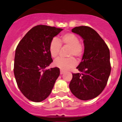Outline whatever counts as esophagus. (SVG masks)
Here are the masks:
<instances>
[{"label":"esophagus","mask_w":122,"mask_h":122,"mask_svg":"<svg viewBox=\"0 0 122 122\" xmlns=\"http://www.w3.org/2000/svg\"><path fill=\"white\" fill-rule=\"evenodd\" d=\"M65 72V71H63V70H60V74H61V75H62V74H63V73Z\"/></svg>","instance_id":"34e87169"}]
</instances>
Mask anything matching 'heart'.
<instances>
[{
    "mask_svg": "<svg viewBox=\"0 0 122 122\" xmlns=\"http://www.w3.org/2000/svg\"><path fill=\"white\" fill-rule=\"evenodd\" d=\"M61 46L69 47L68 56H75L80 59L84 54V48L83 45L79 42L77 36L72 33H66L60 36L58 39L53 38L50 42L49 51L51 56L56 58L60 53ZM76 65V60L74 57L68 58L60 57L55 60L54 65L63 71L68 70L74 68Z\"/></svg>",
    "mask_w": 122,
    "mask_h": 122,
    "instance_id": "heart-1",
    "label": "heart"
}]
</instances>
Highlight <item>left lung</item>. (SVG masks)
<instances>
[{
	"label": "left lung",
	"instance_id": "obj_1",
	"mask_svg": "<svg viewBox=\"0 0 122 122\" xmlns=\"http://www.w3.org/2000/svg\"><path fill=\"white\" fill-rule=\"evenodd\" d=\"M72 32L84 40V52L76 69L80 72L72 74L69 89L81 100L93 99L101 93L107 84L111 72L110 50L98 33L88 26H78Z\"/></svg>",
	"mask_w": 122,
	"mask_h": 122
}]
</instances>
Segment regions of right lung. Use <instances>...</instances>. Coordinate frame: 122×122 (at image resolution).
<instances>
[{
  "label": "right lung",
  "instance_id": "1",
  "mask_svg": "<svg viewBox=\"0 0 122 122\" xmlns=\"http://www.w3.org/2000/svg\"><path fill=\"white\" fill-rule=\"evenodd\" d=\"M62 29L38 25L31 29L15 50L14 73L25 98L35 102L46 99L60 75L57 67L46 69L53 62L49 51L51 39Z\"/></svg>",
  "mask_w": 122,
  "mask_h": 122
}]
</instances>
